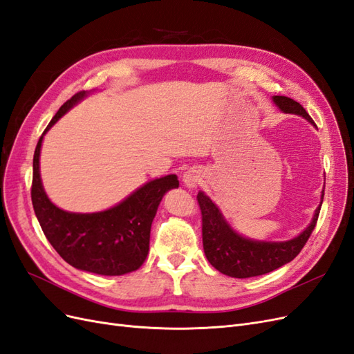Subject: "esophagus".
<instances>
[{
  "label": "esophagus",
  "mask_w": 354,
  "mask_h": 354,
  "mask_svg": "<svg viewBox=\"0 0 354 354\" xmlns=\"http://www.w3.org/2000/svg\"><path fill=\"white\" fill-rule=\"evenodd\" d=\"M183 181L186 183V186L195 187V186L198 185V181H199L198 171H196V169H189V171H186L185 176H183Z\"/></svg>",
  "instance_id": "obj_1"
}]
</instances>
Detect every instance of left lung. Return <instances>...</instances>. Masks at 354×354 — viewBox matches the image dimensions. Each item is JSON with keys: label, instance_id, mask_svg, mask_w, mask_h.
Instances as JSON below:
<instances>
[{"label": "left lung", "instance_id": "1", "mask_svg": "<svg viewBox=\"0 0 354 354\" xmlns=\"http://www.w3.org/2000/svg\"><path fill=\"white\" fill-rule=\"evenodd\" d=\"M273 100L283 112L301 115L310 122H313L298 102L285 97V95H274ZM196 199L202 216L203 251H205L208 261L218 272L232 277H241V279L270 273L294 260L315 230L320 207H322V202H320L310 226L298 238L288 242H257L245 239L234 233L224 221L218 208L202 192H199Z\"/></svg>", "mask_w": 354, "mask_h": 354}]
</instances>
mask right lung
<instances>
[{
	"label": "right lung",
	"instance_id": "obj_1",
	"mask_svg": "<svg viewBox=\"0 0 354 354\" xmlns=\"http://www.w3.org/2000/svg\"><path fill=\"white\" fill-rule=\"evenodd\" d=\"M84 95L85 91H80L63 103L44 134ZM42 136L34 153L30 198L39 226L53 248L63 260L80 270L106 276L137 270L149 252L151 226L159 202L167 190L178 187L177 176L171 174L149 181L120 205L108 211L95 214L66 212L50 202L41 185L39 151Z\"/></svg>",
	"mask_w": 354,
	"mask_h": 354
}]
</instances>
